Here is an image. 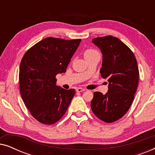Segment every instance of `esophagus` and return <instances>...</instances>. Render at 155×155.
<instances>
[{
	"label": "esophagus",
	"instance_id": "1",
	"mask_svg": "<svg viewBox=\"0 0 155 155\" xmlns=\"http://www.w3.org/2000/svg\"><path fill=\"white\" fill-rule=\"evenodd\" d=\"M78 92H84V91H85V90L83 88H81V87H78L77 88V90H76Z\"/></svg>",
	"mask_w": 155,
	"mask_h": 155
}]
</instances>
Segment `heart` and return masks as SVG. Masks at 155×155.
<instances>
[{
  "instance_id": "heart-1",
  "label": "heart",
  "mask_w": 155,
  "mask_h": 155,
  "mask_svg": "<svg viewBox=\"0 0 155 155\" xmlns=\"http://www.w3.org/2000/svg\"><path fill=\"white\" fill-rule=\"evenodd\" d=\"M96 53H98V52L94 49H87L84 51V58H87V57L92 56L93 54H96Z\"/></svg>"
}]
</instances>
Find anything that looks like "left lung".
<instances>
[{
    "mask_svg": "<svg viewBox=\"0 0 155 155\" xmlns=\"http://www.w3.org/2000/svg\"><path fill=\"white\" fill-rule=\"evenodd\" d=\"M92 42L102 54L101 77L109 82L105 94L94 92L91 109L95 116L106 123L122 118L134 99L139 80V70L132 51L113 36L97 37Z\"/></svg>",
    "mask_w": 155,
    "mask_h": 155,
    "instance_id": "left-lung-1",
    "label": "left lung"
}]
</instances>
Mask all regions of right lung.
<instances>
[{
    "label": "right lung",
    "instance_id": "obj_1",
    "mask_svg": "<svg viewBox=\"0 0 155 155\" xmlns=\"http://www.w3.org/2000/svg\"><path fill=\"white\" fill-rule=\"evenodd\" d=\"M81 39L48 37L31 47L20 65V94L25 106L36 120L51 125L58 121L75 95L74 89L56 85V76L66 72Z\"/></svg>",
    "mask_w": 155,
    "mask_h": 155
}]
</instances>
